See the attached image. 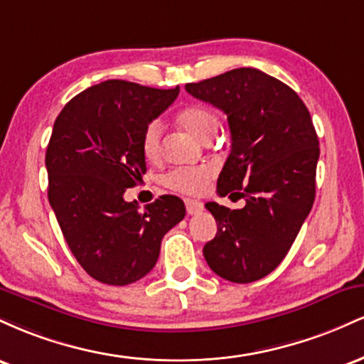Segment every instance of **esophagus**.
I'll return each mask as SVG.
<instances>
[{"label":"esophagus","instance_id":"1","mask_svg":"<svg viewBox=\"0 0 364 364\" xmlns=\"http://www.w3.org/2000/svg\"><path fill=\"white\" fill-rule=\"evenodd\" d=\"M185 205H186V212L188 215H195L198 214V212L203 210V203L198 202V200H185Z\"/></svg>","mask_w":364,"mask_h":364}]
</instances>
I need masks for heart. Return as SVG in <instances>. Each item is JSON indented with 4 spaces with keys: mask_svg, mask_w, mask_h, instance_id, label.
Listing matches in <instances>:
<instances>
[{
    "mask_svg": "<svg viewBox=\"0 0 364 364\" xmlns=\"http://www.w3.org/2000/svg\"><path fill=\"white\" fill-rule=\"evenodd\" d=\"M178 123L188 132L193 133L200 140H210L217 129V116L214 111L202 104H191L178 112ZM140 149L147 161H157L161 154V124L150 121L141 132ZM215 176V168L210 164L191 166V168H178L169 171L162 183L171 190L185 195H198L207 190L210 179Z\"/></svg>",
    "mask_w": 364,
    "mask_h": 364,
    "instance_id": "1",
    "label": "heart"
}]
</instances>
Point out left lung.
I'll use <instances>...</instances> for the list:
<instances>
[{
	"label": "left lung",
	"instance_id": "1",
	"mask_svg": "<svg viewBox=\"0 0 364 364\" xmlns=\"http://www.w3.org/2000/svg\"><path fill=\"white\" fill-rule=\"evenodd\" d=\"M185 89L228 114L231 154L217 193L246 200L236 210L205 203L217 235L203 246V257L225 281H258L284 260L315 202L320 147L310 111L291 87L255 68Z\"/></svg>",
	"mask_w": 364,
	"mask_h": 364
}]
</instances>
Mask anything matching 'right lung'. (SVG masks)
Wrapping results in <instances>:
<instances>
[{"label":"right lung","mask_w":364,"mask_h":364,"mask_svg":"<svg viewBox=\"0 0 364 364\" xmlns=\"http://www.w3.org/2000/svg\"><path fill=\"white\" fill-rule=\"evenodd\" d=\"M178 94L179 87L106 80L75 95L54 121L46 150L48 198L73 257L95 281L127 286L145 277L162 237L186 214L174 195L144 210L123 198L147 171L141 132Z\"/></svg>","instance_id":"right-lung-1"}]
</instances>
